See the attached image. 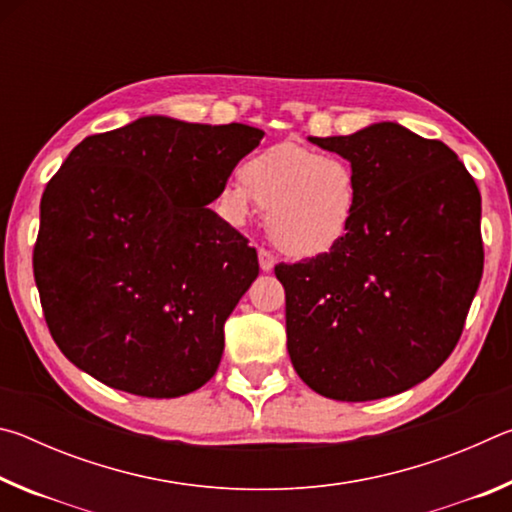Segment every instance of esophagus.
Returning <instances> with one entry per match:
<instances>
[{
    "mask_svg": "<svg viewBox=\"0 0 512 512\" xmlns=\"http://www.w3.org/2000/svg\"><path fill=\"white\" fill-rule=\"evenodd\" d=\"M259 266H262V271L264 273H268V271H273V266H275V257L268 253V250H264V248H259Z\"/></svg>",
    "mask_w": 512,
    "mask_h": 512,
    "instance_id": "esophagus-1",
    "label": "esophagus"
}]
</instances>
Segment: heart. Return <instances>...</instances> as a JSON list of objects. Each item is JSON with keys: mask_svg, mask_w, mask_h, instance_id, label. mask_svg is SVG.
I'll list each match as a JSON object with an SVG mask.
<instances>
[{"mask_svg": "<svg viewBox=\"0 0 512 512\" xmlns=\"http://www.w3.org/2000/svg\"><path fill=\"white\" fill-rule=\"evenodd\" d=\"M357 173L339 155H323L298 142H280L255 153L239 180L223 187L221 207L235 225L264 207L266 235L289 257L329 253L348 235L357 216Z\"/></svg>", "mask_w": 512, "mask_h": 512, "instance_id": "obj_1", "label": "heart"}]
</instances>
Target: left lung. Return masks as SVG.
Segmentation results:
<instances>
[{"instance_id": "8db88e82", "label": "left lung", "mask_w": 512, "mask_h": 512, "mask_svg": "<svg viewBox=\"0 0 512 512\" xmlns=\"http://www.w3.org/2000/svg\"><path fill=\"white\" fill-rule=\"evenodd\" d=\"M309 142L352 164L359 201L339 246L275 266L291 363L329 400L404 393L461 339L483 273L479 187L447 144L395 121Z\"/></svg>"}]
</instances>
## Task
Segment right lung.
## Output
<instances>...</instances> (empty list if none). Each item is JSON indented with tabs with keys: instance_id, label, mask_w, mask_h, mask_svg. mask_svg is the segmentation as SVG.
Wrapping results in <instances>:
<instances>
[{
	"instance_id": "right-lung-1",
	"label": "right lung",
	"mask_w": 512,
	"mask_h": 512,
	"mask_svg": "<svg viewBox=\"0 0 512 512\" xmlns=\"http://www.w3.org/2000/svg\"><path fill=\"white\" fill-rule=\"evenodd\" d=\"M264 131L151 115L90 135L40 201L33 275L60 352L101 384L180 397L219 368L259 273L210 205Z\"/></svg>"
}]
</instances>
